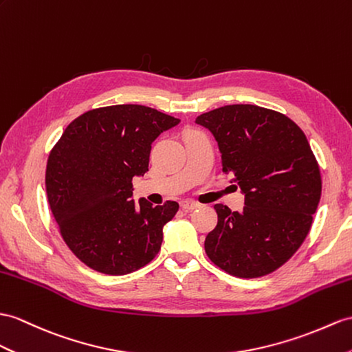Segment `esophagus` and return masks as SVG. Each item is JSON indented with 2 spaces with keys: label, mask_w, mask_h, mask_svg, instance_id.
<instances>
[{
  "label": "esophagus",
  "mask_w": 352,
  "mask_h": 352,
  "mask_svg": "<svg viewBox=\"0 0 352 352\" xmlns=\"http://www.w3.org/2000/svg\"><path fill=\"white\" fill-rule=\"evenodd\" d=\"M181 208L184 210H186V212H190V210H194L197 208H200V204L197 203V201H194V200H184V201H181Z\"/></svg>",
  "instance_id": "1"
}]
</instances>
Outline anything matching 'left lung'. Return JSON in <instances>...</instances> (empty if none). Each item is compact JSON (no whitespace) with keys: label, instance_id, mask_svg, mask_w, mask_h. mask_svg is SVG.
<instances>
[{"label":"left lung","instance_id":"left-lung-1","mask_svg":"<svg viewBox=\"0 0 352 352\" xmlns=\"http://www.w3.org/2000/svg\"><path fill=\"white\" fill-rule=\"evenodd\" d=\"M195 122L215 137L222 170L245 194L242 212L215 204L206 254L233 276L269 275L302 246L318 208L321 173L309 142L288 116L254 104L213 109Z\"/></svg>","mask_w":352,"mask_h":352}]
</instances>
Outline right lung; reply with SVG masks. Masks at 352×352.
<instances>
[{"instance_id":"obj_1","label":"right lung","mask_w":352,"mask_h":352,"mask_svg":"<svg viewBox=\"0 0 352 352\" xmlns=\"http://www.w3.org/2000/svg\"><path fill=\"white\" fill-rule=\"evenodd\" d=\"M179 119L140 104L85 111L47 158L46 194L59 233L83 264L119 276L149 264L176 201L133 199V177L148 171L151 144Z\"/></svg>"}]
</instances>
